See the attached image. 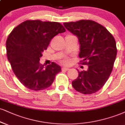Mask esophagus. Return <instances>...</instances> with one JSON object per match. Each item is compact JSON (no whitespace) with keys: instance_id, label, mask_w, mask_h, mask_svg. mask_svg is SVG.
Masks as SVG:
<instances>
[{"instance_id":"34e87169","label":"esophagus","mask_w":125,"mask_h":125,"mask_svg":"<svg viewBox=\"0 0 125 125\" xmlns=\"http://www.w3.org/2000/svg\"><path fill=\"white\" fill-rule=\"evenodd\" d=\"M62 70H65V71H67V70H69V68H68V67H62Z\"/></svg>"}]
</instances>
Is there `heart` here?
Returning <instances> with one entry per match:
<instances>
[{"label": "heart", "instance_id": "b5f03b06", "mask_svg": "<svg viewBox=\"0 0 125 125\" xmlns=\"http://www.w3.org/2000/svg\"><path fill=\"white\" fill-rule=\"evenodd\" d=\"M62 62L64 64H67L70 62V60H69V59L68 58H67V57H64V58H63V59L62 60Z\"/></svg>", "mask_w": 125, "mask_h": 125}]
</instances>
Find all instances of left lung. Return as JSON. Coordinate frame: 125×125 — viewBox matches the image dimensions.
I'll list each match as a JSON object with an SVG mask.
<instances>
[{"instance_id": "1", "label": "left lung", "mask_w": 125, "mask_h": 125, "mask_svg": "<svg viewBox=\"0 0 125 125\" xmlns=\"http://www.w3.org/2000/svg\"><path fill=\"white\" fill-rule=\"evenodd\" d=\"M63 25L78 37L80 64L88 66L87 70H78L79 76L72 85L82 94L95 93L104 85L112 71L117 53L115 38L105 27L93 20H81Z\"/></svg>"}]
</instances>
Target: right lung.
<instances>
[{
  "label": "right lung",
  "mask_w": 125,
  "mask_h": 125,
  "mask_svg": "<svg viewBox=\"0 0 125 125\" xmlns=\"http://www.w3.org/2000/svg\"><path fill=\"white\" fill-rule=\"evenodd\" d=\"M65 31L59 22L39 20H26L12 30L6 41L7 56L22 85L34 91L51 86L61 67L53 62L44 67L40 63V58L51 40Z\"/></svg>",
  "instance_id": "obj_1"
}]
</instances>
